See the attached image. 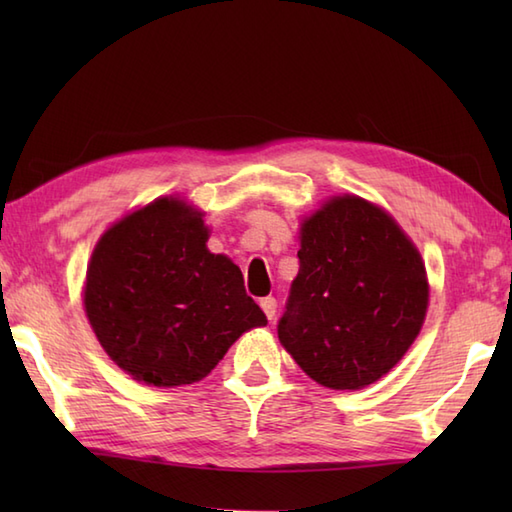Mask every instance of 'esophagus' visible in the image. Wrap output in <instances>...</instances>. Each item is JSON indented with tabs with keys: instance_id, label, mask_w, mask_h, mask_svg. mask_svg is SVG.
<instances>
[{
	"instance_id": "1",
	"label": "esophagus",
	"mask_w": 512,
	"mask_h": 512,
	"mask_svg": "<svg viewBox=\"0 0 512 512\" xmlns=\"http://www.w3.org/2000/svg\"><path fill=\"white\" fill-rule=\"evenodd\" d=\"M259 306H262L268 321L275 319V314H277V299L275 297H264L262 301H259Z\"/></svg>"
}]
</instances>
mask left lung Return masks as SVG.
<instances>
[{
  "label": "left lung",
  "instance_id": "left-lung-1",
  "mask_svg": "<svg viewBox=\"0 0 512 512\" xmlns=\"http://www.w3.org/2000/svg\"><path fill=\"white\" fill-rule=\"evenodd\" d=\"M281 345L319 385L361 389L416 341L429 303L420 253L378 206L334 198L301 226Z\"/></svg>",
  "mask_w": 512,
  "mask_h": 512
}]
</instances>
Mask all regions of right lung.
Here are the masks:
<instances>
[{"label": "right lung", "instance_id": "add662e5", "mask_svg": "<svg viewBox=\"0 0 512 512\" xmlns=\"http://www.w3.org/2000/svg\"><path fill=\"white\" fill-rule=\"evenodd\" d=\"M200 213L162 198L114 224L96 244L85 312L112 361L156 387L191 385L268 319L231 259L206 248Z\"/></svg>", "mask_w": 512, "mask_h": 512}]
</instances>
